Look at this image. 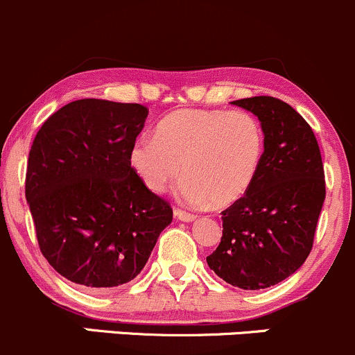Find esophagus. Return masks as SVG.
Returning <instances> with one entry per match:
<instances>
[{
    "label": "esophagus",
    "instance_id": "esophagus-1",
    "mask_svg": "<svg viewBox=\"0 0 355 355\" xmlns=\"http://www.w3.org/2000/svg\"><path fill=\"white\" fill-rule=\"evenodd\" d=\"M174 216H176L178 220H181V222H194V220H196V215L182 211V209H174Z\"/></svg>",
    "mask_w": 355,
    "mask_h": 355
}]
</instances>
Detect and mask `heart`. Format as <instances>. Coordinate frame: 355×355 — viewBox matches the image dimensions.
I'll return each instance as SVG.
<instances>
[{
    "label": "heart",
    "mask_w": 355,
    "mask_h": 355,
    "mask_svg": "<svg viewBox=\"0 0 355 355\" xmlns=\"http://www.w3.org/2000/svg\"><path fill=\"white\" fill-rule=\"evenodd\" d=\"M264 155L261 123L245 112L179 110L159 121L130 152V164L150 191L181 176V196L194 207H227L247 193Z\"/></svg>",
    "instance_id": "obj_1"
}]
</instances>
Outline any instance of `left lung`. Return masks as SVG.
Wrapping results in <instances>:
<instances>
[{
	"label": "left lung",
	"mask_w": 355,
	"mask_h": 355,
	"mask_svg": "<svg viewBox=\"0 0 355 355\" xmlns=\"http://www.w3.org/2000/svg\"><path fill=\"white\" fill-rule=\"evenodd\" d=\"M254 113L264 132V155L252 186L222 211V242L207 262L228 284L266 289L306 261L325 201V174L310 125L272 96L232 101Z\"/></svg>",
	"instance_id": "8db88e82"
}]
</instances>
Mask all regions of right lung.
Wrapping results in <instances>:
<instances>
[{
	"instance_id": "1",
	"label": "right lung",
	"mask_w": 355,
	"mask_h": 355,
	"mask_svg": "<svg viewBox=\"0 0 355 355\" xmlns=\"http://www.w3.org/2000/svg\"><path fill=\"white\" fill-rule=\"evenodd\" d=\"M147 115L137 103L72 101L45 120L30 148L25 196L42 254L93 293L139 276L173 222L169 203L130 164Z\"/></svg>"
}]
</instances>
